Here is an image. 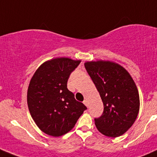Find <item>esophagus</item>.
Wrapping results in <instances>:
<instances>
[{
  "label": "esophagus",
  "instance_id": "34e87169",
  "mask_svg": "<svg viewBox=\"0 0 157 157\" xmlns=\"http://www.w3.org/2000/svg\"><path fill=\"white\" fill-rule=\"evenodd\" d=\"M83 104H84V105H86V107H88V105H89V103H88V101H87V99H85V100L83 101Z\"/></svg>",
  "mask_w": 157,
  "mask_h": 157
}]
</instances>
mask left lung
<instances>
[{
	"label": "left lung",
	"mask_w": 157,
	"mask_h": 157,
	"mask_svg": "<svg viewBox=\"0 0 157 157\" xmlns=\"http://www.w3.org/2000/svg\"><path fill=\"white\" fill-rule=\"evenodd\" d=\"M84 66L104 105L102 116L95 118L96 128L107 137L122 135L133 125L140 109L134 80L127 70L112 61H86Z\"/></svg>",
	"instance_id": "left-lung-1"
}]
</instances>
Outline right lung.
<instances>
[{
	"instance_id": "obj_1",
	"label": "right lung",
	"mask_w": 157,
	"mask_h": 157,
	"mask_svg": "<svg viewBox=\"0 0 157 157\" xmlns=\"http://www.w3.org/2000/svg\"><path fill=\"white\" fill-rule=\"evenodd\" d=\"M80 62L64 57L52 58L41 64L30 80L28 108L36 125L46 134H67L86 109L67 88L70 74Z\"/></svg>"
}]
</instances>
